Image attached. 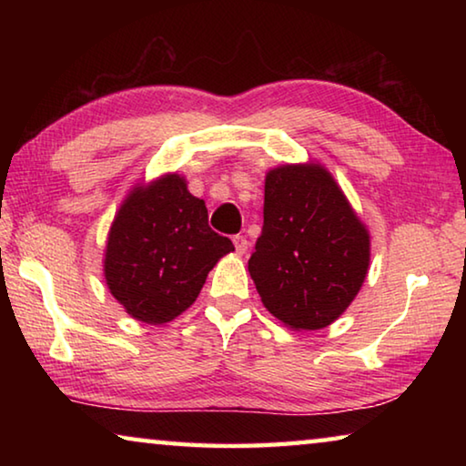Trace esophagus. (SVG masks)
<instances>
[{"instance_id": "1", "label": "esophagus", "mask_w": 466, "mask_h": 466, "mask_svg": "<svg viewBox=\"0 0 466 466\" xmlns=\"http://www.w3.org/2000/svg\"><path fill=\"white\" fill-rule=\"evenodd\" d=\"M232 242H234V248H236V252H238V255H244V252L248 250V240L244 238V236H234L232 238Z\"/></svg>"}]
</instances>
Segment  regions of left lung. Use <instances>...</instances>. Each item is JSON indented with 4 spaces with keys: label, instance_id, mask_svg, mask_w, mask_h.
Wrapping results in <instances>:
<instances>
[{
    "label": "left lung",
    "instance_id": "8db88e82",
    "mask_svg": "<svg viewBox=\"0 0 466 466\" xmlns=\"http://www.w3.org/2000/svg\"><path fill=\"white\" fill-rule=\"evenodd\" d=\"M370 234L320 164L265 177L263 230L248 271L265 309L296 330L329 327L366 279Z\"/></svg>",
    "mask_w": 466,
    "mask_h": 466
}]
</instances>
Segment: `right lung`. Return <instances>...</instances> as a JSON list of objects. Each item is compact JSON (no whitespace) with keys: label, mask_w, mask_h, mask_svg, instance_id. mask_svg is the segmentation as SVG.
Listing matches in <instances>:
<instances>
[{"label":"right lung","mask_w":466,"mask_h":466,"mask_svg":"<svg viewBox=\"0 0 466 466\" xmlns=\"http://www.w3.org/2000/svg\"><path fill=\"white\" fill-rule=\"evenodd\" d=\"M234 244L208 224V208L167 175L136 187L116 211L105 252V279L133 319L164 325L191 306L208 273Z\"/></svg>","instance_id":"add662e5"}]
</instances>
